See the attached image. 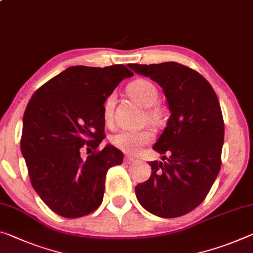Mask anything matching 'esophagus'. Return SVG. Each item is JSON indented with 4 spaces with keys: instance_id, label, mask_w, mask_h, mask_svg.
I'll use <instances>...</instances> for the list:
<instances>
[{
    "instance_id": "obj_1",
    "label": "esophagus",
    "mask_w": 253,
    "mask_h": 253,
    "mask_svg": "<svg viewBox=\"0 0 253 253\" xmlns=\"http://www.w3.org/2000/svg\"><path fill=\"white\" fill-rule=\"evenodd\" d=\"M124 161H125V163H128V164H130V163H134L136 160L134 159V158H131V156H126L125 158V160H124Z\"/></svg>"
}]
</instances>
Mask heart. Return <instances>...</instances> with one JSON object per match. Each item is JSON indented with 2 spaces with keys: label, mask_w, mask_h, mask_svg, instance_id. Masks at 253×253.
<instances>
[{
  "label": "heart",
  "mask_w": 253,
  "mask_h": 253,
  "mask_svg": "<svg viewBox=\"0 0 253 253\" xmlns=\"http://www.w3.org/2000/svg\"><path fill=\"white\" fill-rule=\"evenodd\" d=\"M128 93L142 106L146 107L147 119L153 124L162 122L164 112L161 107L155 105L159 98L158 87L153 82L145 79H138L131 82L127 87ZM116 101V94L110 93L105 101V118L107 122H110L112 111ZM153 139V134L150 130H122L114 135L112 143L125 153L135 154L142 150L143 146L147 145Z\"/></svg>",
  "instance_id": "b5f03b06"
}]
</instances>
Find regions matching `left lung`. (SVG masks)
<instances>
[{
  "mask_svg": "<svg viewBox=\"0 0 253 253\" xmlns=\"http://www.w3.org/2000/svg\"><path fill=\"white\" fill-rule=\"evenodd\" d=\"M128 66L160 84L171 112L153 146L167 161L150 162L152 174L136 186V197L152 214L179 217L204 202L220 170L224 120L218 98L202 74L182 64Z\"/></svg>",
  "mask_w": 253,
  "mask_h": 253,
  "instance_id": "8db88e82",
  "label": "left lung"
}]
</instances>
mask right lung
Here are the masks:
<instances>
[{
    "label": "right lung",
    "mask_w": 253,
    "mask_h": 253,
    "mask_svg": "<svg viewBox=\"0 0 253 253\" xmlns=\"http://www.w3.org/2000/svg\"><path fill=\"white\" fill-rule=\"evenodd\" d=\"M125 65L72 66L35 92L23 115L21 152L30 181L42 202L66 218L82 217L102 203L108 170L123 163L105 136V101L123 79ZM85 148L94 152L85 160Z\"/></svg>",
    "instance_id": "right-lung-1"
}]
</instances>
